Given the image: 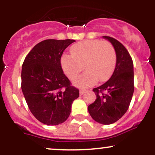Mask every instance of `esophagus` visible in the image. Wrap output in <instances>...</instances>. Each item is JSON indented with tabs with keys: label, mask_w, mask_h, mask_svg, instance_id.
Segmentation results:
<instances>
[{
	"label": "esophagus",
	"mask_w": 155,
	"mask_h": 155,
	"mask_svg": "<svg viewBox=\"0 0 155 155\" xmlns=\"http://www.w3.org/2000/svg\"><path fill=\"white\" fill-rule=\"evenodd\" d=\"M85 92H86V90H84V89H80V90H79V95H82Z\"/></svg>",
	"instance_id": "34e87169"
}]
</instances>
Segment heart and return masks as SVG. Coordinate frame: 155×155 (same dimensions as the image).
<instances>
[{"label": "heart", "mask_w": 155, "mask_h": 155, "mask_svg": "<svg viewBox=\"0 0 155 155\" xmlns=\"http://www.w3.org/2000/svg\"><path fill=\"white\" fill-rule=\"evenodd\" d=\"M71 55L64 54L61 65L64 72L74 80L83 70L86 71L74 81L79 87H88L97 82L106 81L111 75L116 65V51L108 41L87 40L74 44Z\"/></svg>", "instance_id": "obj_1"}]
</instances>
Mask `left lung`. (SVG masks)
Instances as JSON below:
<instances>
[{
    "instance_id": "obj_1",
    "label": "left lung",
    "mask_w": 155,
    "mask_h": 155,
    "mask_svg": "<svg viewBox=\"0 0 155 155\" xmlns=\"http://www.w3.org/2000/svg\"><path fill=\"white\" fill-rule=\"evenodd\" d=\"M111 42L116 51V66L109 79L94 88L96 100L88 106L90 116L103 124L114 123L128 109L134 92L133 60L128 51L117 39L103 36Z\"/></svg>"
}]
</instances>
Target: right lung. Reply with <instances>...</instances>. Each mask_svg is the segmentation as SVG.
<instances>
[{"mask_svg":"<svg viewBox=\"0 0 155 155\" xmlns=\"http://www.w3.org/2000/svg\"><path fill=\"white\" fill-rule=\"evenodd\" d=\"M73 39H47L37 44L22 64L21 88L30 111L39 122L58 125L68 118L79 91L64 74L60 63Z\"/></svg>","mask_w":155,"mask_h":155,"instance_id":"add662e5","label":"right lung"}]
</instances>
